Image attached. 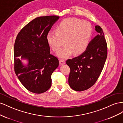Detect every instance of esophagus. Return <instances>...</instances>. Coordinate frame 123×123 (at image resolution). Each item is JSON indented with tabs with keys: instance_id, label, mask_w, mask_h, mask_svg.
<instances>
[{
	"instance_id": "obj_1",
	"label": "esophagus",
	"mask_w": 123,
	"mask_h": 123,
	"mask_svg": "<svg viewBox=\"0 0 123 123\" xmlns=\"http://www.w3.org/2000/svg\"><path fill=\"white\" fill-rule=\"evenodd\" d=\"M65 63V60L63 59H60V65H63V64H64Z\"/></svg>"
}]
</instances>
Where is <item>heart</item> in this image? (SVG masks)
<instances>
[{"instance_id": "1", "label": "heart", "mask_w": 123, "mask_h": 123, "mask_svg": "<svg viewBox=\"0 0 123 123\" xmlns=\"http://www.w3.org/2000/svg\"><path fill=\"white\" fill-rule=\"evenodd\" d=\"M55 33L47 34L49 46L55 52L59 51L63 44L66 45L58 53L60 58L65 59L71 55L83 53L88 47L92 28L87 21L73 18H66L59 23L55 28Z\"/></svg>"}]
</instances>
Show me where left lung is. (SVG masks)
<instances>
[{
	"instance_id": "8db88e82",
	"label": "left lung",
	"mask_w": 123,
	"mask_h": 123,
	"mask_svg": "<svg viewBox=\"0 0 123 123\" xmlns=\"http://www.w3.org/2000/svg\"><path fill=\"white\" fill-rule=\"evenodd\" d=\"M95 30L98 34L91 41L86 50L81 55L66 61L71 69L69 85L76 91L86 90L95 83L106 60L107 44L103 29L97 25Z\"/></svg>"
}]
</instances>
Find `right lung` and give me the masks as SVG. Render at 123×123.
<instances>
[{
  "label": "right lung",
  "instance_id": "obj_1",
  "mask_svg": "<svg viewBox=\"0 0 123 123\" xmlns=\"http://www.w3.org/2000/svg\"><path fill=\"white\" fill-rule=\"evenodd\" d=\"M59 17H38L31 21L17 34L14 47V71L22 85L30 92L41 94L51 86V76L59 64L50 54L47 34ZM27 59L25 66L18 57Z\"/></svg>",
  "mask_w": 123,
  "mask_h": 123
}]
</instances>
